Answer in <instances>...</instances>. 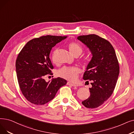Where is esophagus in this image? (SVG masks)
Segmentation results:
<instances>
[{"label": "esophagus", "mask_w": 134, "mask_h": 134, "mask_svg": "<svg viewBox=\"0 0 134 134\" xmlns=\"http://www.w3.org/2000/svg\"><path fill=\"white\" fill-rule=\"evenodd\" d=\"M67 85H68L72 86H74V87H76V86H77V85L75 84H73V83H70V82H67Z\"/></svg>", "instance_id": "1"}]
</instances>
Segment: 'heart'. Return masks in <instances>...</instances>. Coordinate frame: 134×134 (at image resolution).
Returning <instances> with one entry per match:
<instances>
[{
  "label": "heart",
  "mask_w": 134,
  "mask_h": 134,
  "mask_svg": "<svg viewBox=\"0 0 134 134\" xmlns=\"http://www.w3.org/2000/svg\"><path fill=\"white\" fill-rule=\"evenodd\" d=\"M68 48L71 53L75 56L79 55L82 53L83 49L78 44L72 42L68 44ZM58 49H56L52 54L51 59L54 63H57L56 56ZM80 72V69L76 67H63L60 69L57 72V74L59 77L65 79L70 81H75L79 77Z\"/></svg>",
  "instance_id": "heart-1"
}]
</instances>
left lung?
Segmentation results:
<instances>
[{
    "mask_svg": "<svg viewBox=\"0 0 134 134\" xmlns=\"http://www.w3.org/2000/svg\"><path fill=\"white\" fill-rule=\"evenodd\" d=\"M77 39L88 47L92 55L84 73V80L91 81L90 95L82 104L95 108L107 101L112 95L119 73V66L112 44L96 34L80 36Z\"/></svg>",
    "mask_w": 134,
    "mask_h": 134,
    "instance_id": "1",
    "label": "left lung"
}]
</instances>
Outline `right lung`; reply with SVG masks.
<instances>
[{
    "mask_svg": "<svg viewBox=\"0 0 134 134\" xmlns=\"http://www.w3.org/2000/svg\"><path fill=\"white\" fill-rule=\"evenodd\" d=\"M65 36L48 35L30 40L22 48L16 61V71L20 90L32 103L42 105L52 100L57 91L67 83L58 77L46 82V74L54 68L49 55L55 45Z\"/></svg>",
    "mask_w": 134,
    "mask_h": 134,
    "instance_id": "add662e5",
    "label": "right lung"
}]
</instances>
